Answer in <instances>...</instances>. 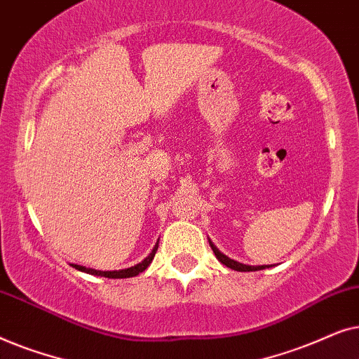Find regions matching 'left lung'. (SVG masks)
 Wrapping results in <instances>:
<instances>
[{"instance_id":"left-lung-1","label":"left lung","mask_w":359,"mask_h":359,"mask_svg":"<svg viewBox=\"0 0 359 359\" xmlns=\"http://www.w3.org/2000/svg\"><path fill=\"white\" fill-rule=\"evenodd\" d=\"M209 245L210 248H212V252L215 253V257H217V259L222 264H225L227 268H232L235 269V271H258V269H264V268H269V264H263V266H248V264H242L238 262H235V259H230L229 257H225L224 253H220L217 248H215V245L210 242L209 240Z\"/></svg>"}]
</instances>
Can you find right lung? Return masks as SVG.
<instances>
[{"mask_svg": "<svg viewBox=\"0 0 359 359\" xmlns=\"http://www.w3.org/2000/svg\"><path fill=\"white\" fill-rule=\"evenodd\" d=\"M156 250H158V243L155 245L154 250H151V253L147 257L144 262L135 264V266L132 268H127V269H119V271H100V269H91V268H85V266H80V264H72L73 268L78 269V271H83V273H88V274H95V276H104V278H111V279H122V278H134L137 274H140L142 271H145L147 268H149V264L151 263V259H154Z\"/></svg>", "mask_w": 359, "mask_h": 359, "instance_id": "right-lung-1", "label": "right lung"}]
</instances>
